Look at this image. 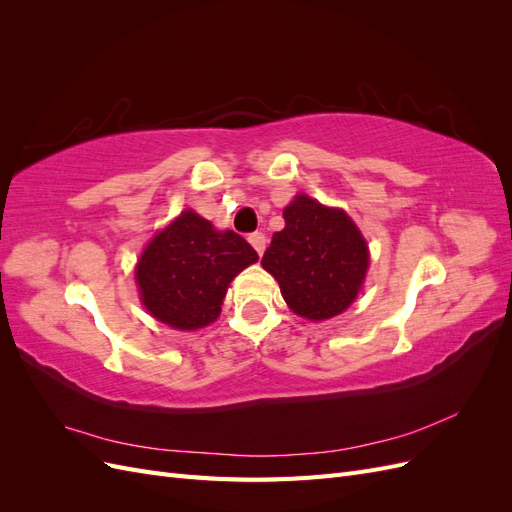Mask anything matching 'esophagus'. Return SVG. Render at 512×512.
I'll list each match as a JSON object with an SVG mask.
<instances>
[{
  "mask_svg": "<svg viewBox=\"0 0 512 512\" xmlns=\"http://www.w3.org/2000/svg\"><path fill=\"white\" fill-rule=\"evenodd\" d=\"M247 239H250V243L254 245V250L262 256V252H265V247H267V237L262 235V232H252V235Z\"/></svg>",
  "mask_w": 512,
  "mask_h": 512,
  "instance_id": "1",
  "label": "esophagus"
}]
</instances>
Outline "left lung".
<instances>
[{
    "instance_id": "8db88e82",
    "label": "left lung",
    "mask_w": 512,
    "mask_h": 512,
    "mask_svg": "<svg viewBox=\"0 0 512 512\" xmlns=\"http://www.w3.org/2000/svg\"><path fill=\"white\" fill-rule=\"evenodd\" d=\"M284 230L275 232L262 256L294 314L327 320L356 299L369 254L359 228L342 209H329L305 194L284 209Z\"/></svg>"
}]
</instances>
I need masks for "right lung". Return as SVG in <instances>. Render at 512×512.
Masks as SVG:
<instances>
[{
  "instance_id": "add662e5",
  "label": "right lung",
  "mask_w": 512,
  "mask_h": 512,
  "mask_svg": "<svg viewBox=\"0 0 512 512\" xmlns=\"http://www.w3.org/2000/svg\"><path fill=\"white\" fill-rule=\"evenodd\" d=\"M256 260V250L241 235L218 232L188 209L145 247L136 282L153 318L194 331L220 316L232 277Z\"/></svg>"
}]
</instances>
